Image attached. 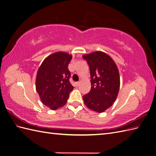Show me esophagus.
I'll use <instances>...</instances> for the list:
<instances>
[{
    "label": "esophagus",
    "instance_id": "34e87169",
    "mask_svg": "<svg viewBox=\"0 0 156 156\" xmlns=\"http://www.w3.org/2000/svg\"><path fill=\"white\" fill-rule=\"evenodd\" d=\"M79 84H80V82H77V83H75V86H76V87L79 86Z\"/></svg>",
    "mask_w": 156,
    "mask_h": 156
}]
</instances>
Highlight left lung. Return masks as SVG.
<instances>
[{
  "instance_id": "1",
  "label": "left lung",
  "mask_w": 156,
  "mask_h": 156,
  "mask_svg": "<svg viewBox=\"0 0 156 156\" xmlns=\"http://www.w3.org/2000/svg\"><path fill=\"white\" fill-rule=\"evenodd\" d=\"M83 57L90 68L91 89L83 99L86 106L95 112H103L112 106L120 88L119 72L115 62L107 54L96 51Z\"/></svg>"
}]
</instances>
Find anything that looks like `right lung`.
I'll return each mask as SVG.
<instances>
[{"instance_id": "obj_1", "label": "right lung", "mask_w": 156, "mask_h": 156, "mask_svg": "<svg viewBox=\"0 0 156 156\" xmlns=\"http://www.w3.org/2000/svg\"><path fill=\"white\" fill-rule=\"evenodd\" d=\"M72 58L65 52H56L48 56L37 70L36 89L41 102L52 110L66 105L73 87L68 64Z\"/></svg>"}]
</instances>
